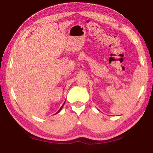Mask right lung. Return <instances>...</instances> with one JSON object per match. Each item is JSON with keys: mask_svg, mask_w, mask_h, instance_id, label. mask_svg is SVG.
<instances>
[{"mask_svg": "<svg viewBox=\"0 0 153 153\" xmlns=\"http://www.w3.org/2000/svg\"><path fill=\"white\" fill-rule=\"evenodd\" d=\"M64 104H63V105H62V107H61V108H60V109H59V111H58V112H57V113H59V111H61V110H62V108H63V106H64Z\"/></svg>", "mask_w": 153, "mask_h": 153, "instance_id": "1", "label": "right lung"}]
</instances>
